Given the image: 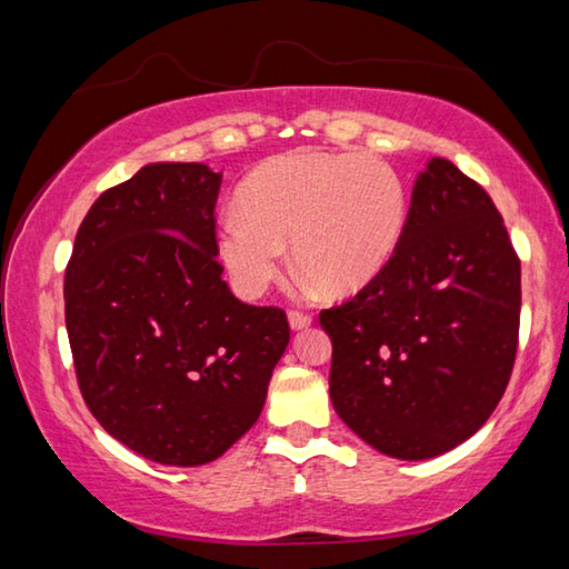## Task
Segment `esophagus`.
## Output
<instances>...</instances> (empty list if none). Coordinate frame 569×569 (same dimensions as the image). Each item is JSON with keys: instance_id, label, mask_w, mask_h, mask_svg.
<instances>
[{"instance_id": "1", "label": "esophagus", "mask_w": 569, "mask_h": 569, "mask_svg": "<svg viewBox=\"0 0 569 569\" xmlns=\"http://www.w3.org/2000/svg\"><path fill=\"white\" fill-rule=\"evenodd\" d=\"M311 316L308 313H303V311H291L288 313V323H291V329L293 331H301V329H308V326H311Z\"/></svg>"}]
</instances>
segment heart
<instances>
[{
    "mask_svg": "<svg viewBox=\"0 0 569 569\" xmlns=\"http://www.w3.org/2000/svg\"><path fill=\"white\" fill-rule=\"evenodd\" d=\"M407 188L389 162L351 152L298 150L266 160L220 220V261L243 298L261 296L293 266L329 296L377 281L407 223Z\"/></svg>",
    "mask_w": 569,
    "mask_h": 569,
    "instance_id": "heart-1",
    "label": "heart"
}]
</instances>
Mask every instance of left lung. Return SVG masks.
<instances>
[{
    "mask_svg": "<svg viewBox=\"0 0 569 569\" xmlns=\"http://www.w3.org/2000/svg\"><path fill=\"white\" fill-rule=\"evenodd\" d=\"M519 258L487 190L431 158L411 190L397 253L329 311L331 403L393 459H431L485 427L512 377Z\"/></svg>",
    "mask_w": 569,
    "mask_h": 569,
    "instance_id": "left-lung-1",
    "label": "left lung"
}]
</instances>
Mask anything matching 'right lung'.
<instances>
[{
    "mask_svg": "<svg viewBox=\"0 0 569 569\" xmlns=\"http://www.w3.org/2000/svg\"><path fill=\"white\" fill-rule=\"evenodd\" d=\"M223 176L150 162L94 200L64 271V321L92 417L140 457L200 467L261 417L291 329L230 293L216 261Z\"/></svg>",
    "mask_w": 569,
    "mask_h": 569,
    "instance_id": "right-lung-1",
    "label": "right lung"
}]
</instances>
